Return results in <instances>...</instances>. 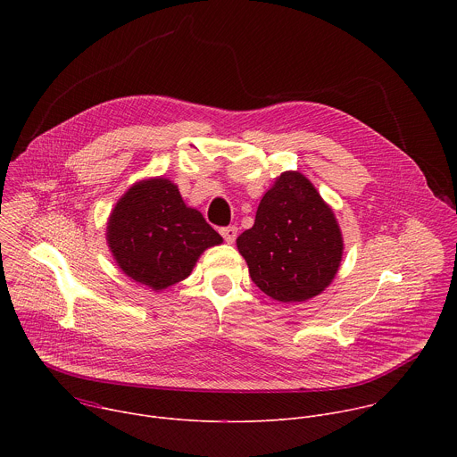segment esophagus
Here are the masks:
<instances>
[{"instance_id": "esophagus-1", "label": "esophagus", "mask_w": 457, "mask_h": 457, "mask_svg": "<svg viewBox=\"0 0 457 457\" xmlns=\"http://www.w3.org/2000/svg\"><path fill=\"white\" fill-rule=\"evenodd\" d=\"M237 233H238V228H237V226H226V228H220V235L224 237V240H226L228 244H233V242H235Z\"/></svg>"}]
</instances>
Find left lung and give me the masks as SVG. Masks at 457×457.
<instances>
[{
    "label": "left lung",
    "instance_id": "left-lung-1",
    "mask_svg": "<svg viewBox=\"0 0 457 457\" xmlns=\"http://www.w3.org/2000/svg\"><path fill=\"white\" fill-rule=\"evenodd\" d=\"M251 280L278 302H305L328 287L344 240L333 210L298 171L282 173L237 238Z\"/></svg>",
    "mask_w": 457,
    "mask_h": 457
}]
</instances>
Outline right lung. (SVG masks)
Wrapping results in <instances>:
<instances>
[{
	"mask_svg": "<svg viewBox=\"0 0 457 457\" xmlns=\"http://www.w3.org/2000/svg\"><path fill=\"white\" fill-rule=\"evenodd\" d=\"M119 268L154 291L189 277L201 253L222 242L203 213L187 208L168 179L129 187L115 204L106 229Z\"/></svg>",
	"mask_w": 457,
	"mask_h": 457,
	"instance_id": "1",
	"label": "right lung"
}]
</instances>
